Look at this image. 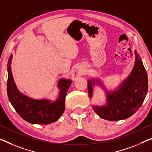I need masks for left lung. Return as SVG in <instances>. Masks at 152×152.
<instances>
[{
    "label": "left lung",
    "instance_id": "left-lung-1",
    "mask_svg": "<svg viewBox=\"0 0 152 152\" xmlns=\"http://www.w3.org/2000/svg\"><path fill=\"white\" fill-rule=\"evenodd\" d=\"M134 67L127 80H124L113 93H107V104L95 107L94 110L100 118L109 121L127 119L132 115L141 106L148 90V79L146 70L141 58L135 52ZM95 81H88L89 97L92 96V86Z\"/></svg>",
    "mask_w": 152,
    "mask_h": 152
}]
</instances>
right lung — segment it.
Instances as JSON below:
<instances>
[{"mask_svg": "<svg viewBox=\"0 0 152 152\" xmlns=\"http://www.w3.org/2000/svg\"><path fill=\"white\" fill-rule=\"evenodd\" d=\"M11 58L12 56L9 57L7 64V90L9 101L15 110L21 118L31 124H49L57 121L64 111L65 96L71 85V81L64 79L59 81V96L54 102H50V100L46 99H32L21 94L16 87L11 70Z\"/></svg>", "mask_w": 152, "mask_h": 152, "instance_id": "add662e5", "label": "right lung"}]
</instances>
